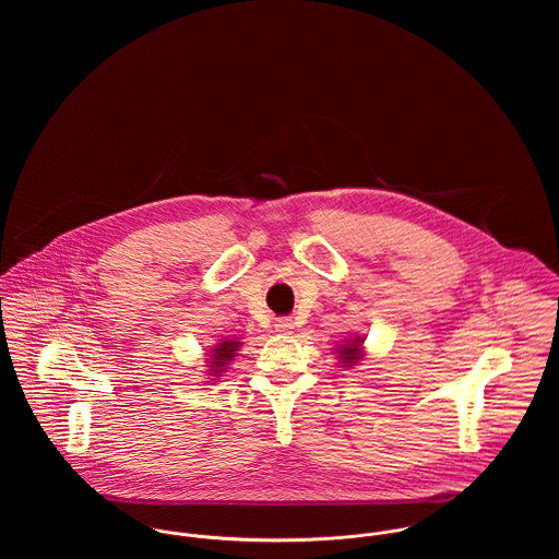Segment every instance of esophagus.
I'll list each match as a JSON object with an SVG mask.
<instances>
[{
	"mask_svg": "<svg viewBox=\"0 0 559 559\" xmlns=\"http://www.w3.org/2000/svg\"><path fill=\"white\" fill-rule=\"evenodd\" d=\"M275 329L280 331V333H288L290 329H293V320L288 319V317H284V319L275 320Z\"/></svg>",
	"mask_w": 559,
	"mask_h": 559,
	"instance_id": "esophagus-1",
	"label": "esophagus"
}]
</instances>
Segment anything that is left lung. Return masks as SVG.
Here are the masks:
<instances>
[{
    "label": "left lung",
    "mask_w": 559,
    "mask_h": 559,
    "mask_svg": "<svg viewBox=\"0 0 559 559\" xmlns=\"http://www.w3.org/2000/svg\"><path fill=\"white\" fill-rule=\"evenodd\" d=\"M361 342H364V337H355V340L346 342V346H342L340 359H342L344 366H353V364H357L361 359V348H359Z\"/></svg>",
    "instance_id": "left-lung-1"
}]
</instances>
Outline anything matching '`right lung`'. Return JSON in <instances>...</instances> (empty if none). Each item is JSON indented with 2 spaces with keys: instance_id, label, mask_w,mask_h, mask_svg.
<instances>
[{
  "instance_id": "1",
  "label": "right lung",
  "mask_w": 559,
  "mask_h": 559,
  "mask_svg": "<svg viewBox=\"0 0 559 559\" xmlns=\"http://www.w3.org/2000/svg\"><path fill=\"white\" fill-rule=\"evenodd\" d=\"M240 342H235V340H228V342H222L215 350H213V359H211V370H213V374L217 377L222 370H224V366L237 355V350H239Z\"/></svg>"
}]
</instances>
